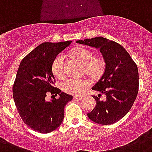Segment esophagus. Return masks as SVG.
Masks as SVG:
<instances>
[{"label": "esophagus", "mask_w": 152, "mask_h": 152, "mask_svg": "<svg viewBox=\"0 0 152 152\" xmlns=\"http://www.w3.org/2000/svg\"><path fill=\"white\" fill-rule=\"evenodd\" d=\"M73 98H74V99H75V100H81V99H82V96H79V95H75Z\"/></svg>", "instance_id": "esophagus-1"}]
</instances>
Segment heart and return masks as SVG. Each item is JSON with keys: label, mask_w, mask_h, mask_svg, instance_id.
<instances>
[{"label": "heart", "mask_w": 152, "mask_h": 152, "mask_svg": "<svg viewBox=\"0 0 152 152\" xmlns=\"http://www.w3.org/2000/svg\"><path fill=\"white\" fill-rule=\"evenodd\" d=\"M72 54L84 65V70L88 75L94 77L99 76L103 72L105 68L104 61L99 57H95L94 53L87 48H78L73 50ZM65 64V55L57 54L52 62V72L55 76L61 77L63 76ZM91 85L88 79H78L69 77L62 83V88L64 91L74 95H80Z\"/></svg>", "instance_id": "heart-1"}]
</instances>
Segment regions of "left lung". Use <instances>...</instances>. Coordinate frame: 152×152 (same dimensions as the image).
<instances>
[{
  "label": "left lung",
  "mask_w": 152,
  "mask_h": 152,
  "mask_svg": "<svg viewBox=\"0 0 152 152\" xmlns=\"http://www.w3.org/2000/svg\"><path fill=\"white\" fill-rule=\"evenodd\" d=\"M77 43L99 49L105 61V70L92 90L107 95L106 101L95 98L96 105L88 113L89 119L100 125H111L124 118L134 103L139 89L137 64L122 46L103 37L78 40Z\"/></svg>",
  "instance_id": "left-lung-1"
}]
</instances>
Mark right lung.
I'll list each match as a JSON object with an SVG mask.
<instances>
[{"label": "right lung", "instance_id": "add662e5", "mask_svg": "<svg viewBox=\"0 0 152 152\" xmlns=\"http://www.w3.org/2000/svg\"><path fill=\"white\" fill-rule=\"evenodd\" d=\"M72 41L43 42L20 62L12 87L13 99L19 114L27 126L41 133L59 127L64 119V106L72 96L54 88L52 62ZM58 94L59 98L45 100L46 93Z\"/></svg>", "mask_w": 152, "mask_h": 152}]
</instances>
